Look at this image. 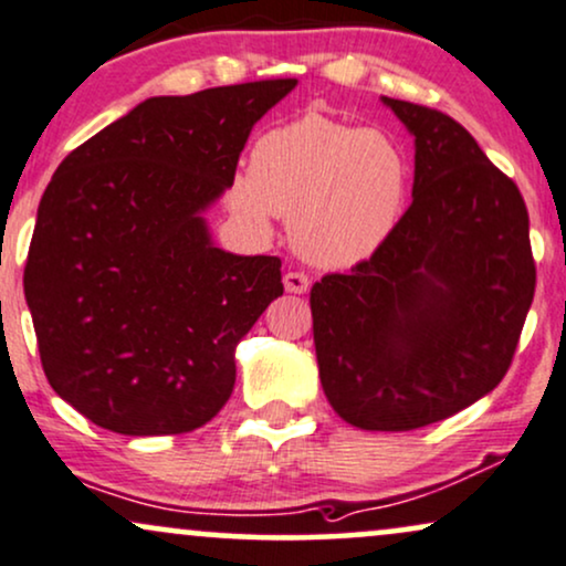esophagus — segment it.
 Wrapping results in <instances>:
<instances>
[{
    "instance_id": "34e87169",
    "label": "esophagus",
    "mask_w": 566,
    "mask_h": 566,
    "mask_svg": "<svg viewBox=\"0 0 566 566\" xmlns=\"http://www.w3.org/2000/svg\"><path fill=\"white\" fill-rule=\"evenodd\" d=\"M311 287V279L303 274V271H287L284 274V290L295 292V295H303L305 290Z\"/></svg>"
}]
</instances>
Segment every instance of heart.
Listing matches in <instances>:
<instances>
[{
    "instance_id": "heart-1",
    "label": "heart",
    "mask_w": 566,
    "mask_h": 566,
    "mask_svg": "<svg viewBox=\"0 0 566 566\" xmlns=\"http://www.w3.org/2000/svg\"><path fill=\"white\" fill-rule=\"evenodd\" d=\"M406 153L392 136L322 113L269 128L250 149V171L229 187L244 223L269 229L290 216V240L311 263L348 269L371 258L403 216Z\"/></svg>"
}]
</instances>
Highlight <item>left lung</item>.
Returning <instances> with one entry per match:
<instances>
[{
  "mask_svg": "<svg viewBox=\"0 0 566 566\" xmlns=\"http://www.w3.org/2000/svg\"><path fill=\"white\" fill-rule=\"evenodd\" d=\"M413 136V202L369 261L311 290L326 400L408 432L472 406L512 366L535 295L516 184L451 115L382 97Z\"/></svg>",
  "mask_w": 566,
  "mask_h": 566,
  "instance_id": "left-lung-1",
  "label": "left lung"
}]
</instances>
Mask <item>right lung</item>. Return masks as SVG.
Masks as SVG:
<instances>
[{
	"instance_id": "add662e5",
	"label": "right lung",
	"mask_w": 566,
	"mask_h": 566,
	"mask_svg": "<svg viewBox=\"0 0 566 566\" xmlns=\"http://www.w3.org/2000/svg\"><path fill=\"white\" fill-rule=\"evenodd\" d=\"M295 78L149 97L73 149L39 202L23 290L52 390L118 434H181L234 390L282 261L210 240L250 132Z\"/></svg>"
}]
</instances>
